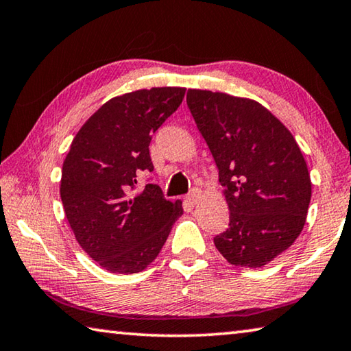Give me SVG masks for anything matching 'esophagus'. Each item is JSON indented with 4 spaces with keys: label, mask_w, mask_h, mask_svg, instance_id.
<instances>
[{
    "label": "esophagus",
    "mask_w": 351,
    "mask_h": 351,
    "mask_svg": "<svg viewBox=\"0 0 351 351\" xmlns=\"http://www.w3.org/2000/svg\"><path fill=\"white\" fill-rule=\"evenodd\" d=\"M198 198H199V191H198V189H193V191L186 197V199H187V202L191 203V204H197Z\"/></svg>",
    "instance_id": "esophagus-1"
}]
</instances>
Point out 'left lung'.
I'll list each match as a JSON object with an SVG mask.
<instances>
[{
	"label": "left lung",
	"instance_id": "1",
	"mask_svg": "<svg viewBox=\"0 0 351 351\" xmlns=\"http://www.w3.org/2000/svg\"><path fill=\"white\" fill-rule=\"evenodd\" d=\"M187 106L230 209V226L214 237L215 248L232 265L261 269L303 231L313 184L302 149L254 99L189 88Z\"/></svg>",
	"mask_w": 351,
	"mask_h": 351
}]
</instances>
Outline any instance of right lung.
<instances>
[{
    "label": "right lung",
    "mask_w": 351,
    "mask_h": 351,
    "mask_svg": "<svg viewBox=\"0 0 351 351\" xmlns=\"http://www.w3.org/2000/svg\"><path fill=\"white\" fill-rule=\"evenodd\" d=\"M184 87H153L104 103L70 145L60 178L65 217L81 248L110 274L153 263L182 215L159 186L134 193L138 171H153L149 142L180 108Z\"/></svg>",
    "instance_id": "right-lung-1"
}]
</instances>
